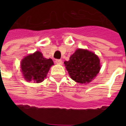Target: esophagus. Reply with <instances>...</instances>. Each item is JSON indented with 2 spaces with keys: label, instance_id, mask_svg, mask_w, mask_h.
Segmentation results:
<instances>
[{
  "label": "esophagus",
  "instance_id": "34e87169",
  "mask_svg": "<svg viewBox=\"0 0 126 126\" xmlns=\"http://www.w3.org/2000/svg\"><path fill=\"white\" fill-rule=\"evenodd\" d=\"M55 62L57 63V64H58V65H61V64L63 63V61H61V59H56Z\"/></svg>",
  "mask_w": 126,
  "mask_h": 126
}]
</instances>
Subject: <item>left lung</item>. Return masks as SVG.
<instances>
[{
	"mask_svg": "<svg viewBox=\"0 0 126 126\" xmlns=\"http://www.w3.org/2000/svg\"><path fill=\"white\" fill-rule=\"evenodd\" d=\"M64 64L71 79L80 84L90 82L101 69L97 55L88 49L80 48Z\"/></svg>",
	"mask_w": 126,
	"mask_h": 126,
	"instance_id": "8db88e82",
	"label": "left lung"
}]
</instances>
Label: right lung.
Wrapping results in <instances>:
<instances>
[{"instance_id":"obj_1","label":"right lung","mask_w":126,"mask_h":126,"mask_svg":"<svg viewBox=\"0 0 126 126\" xmlns=\"http://www.w3.org/2000/svg\"><path fill=\"white\" fill-rule=\"evenodd\" d=\"M53 65L51 59H46L39 51L25 57L21 62V69L25 80L40 83L47 76L50 67Z\"/></svg>"}]
</instances>
